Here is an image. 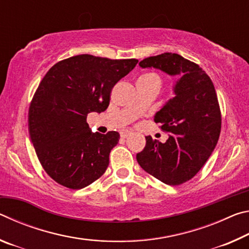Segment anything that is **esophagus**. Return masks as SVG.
Listing matches in <instances>:
<instances>
[{
  "instance_id": "esophagus-1",
  "label": "esophagus",
  "mask_w": 249,
  "mask_h": 249,
  "mask_svg": "<svg viewBox=\"0 0 249 249\" xmlns=\"http://www.w3.org/2000/svg\"><path fill=\"white\" fill-rule=\"evenodd\" d=\"M120 134H121L122 138H126V137H128L130 134H132V132H130V130H128V129H124V130H122Z\"/></svg>"
}]
</instances>
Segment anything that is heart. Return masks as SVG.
Returning <instances> with one entry per match:
<instances>
[{
  "label": "heart",
  "instance_id": "obj_1",
  "mask_svg": "<svg viewBox=\"0 0 249 249\" xmlns=\"http://www.w3.org/2000/svg\"><path fill=\"white\" fill-rule=\"evenodd\" d=\"M137 82H144V83H156L159 84L161 83V78L160 75L155 73V72H147L145 74H142L140 78H138Z\"/></svg>",
  "mask_w": 249,
  "mask_h": 249
}]
</instances>
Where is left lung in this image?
Segmentation results:
<instances>
[{"mask_svg":"<svg viewBox=\"0 0 249 249\" xmlns=\"http://www.w3.org/2000/svg\"><path fill=\"white\" fill-rule=\"evenodd\" d=\"M142 68L168 74H181L176 96L155 115V123L169 133L166 142L148 135L146 146L136 155L137 162L149 175L169 185L192 179L212 154L221 133L222 115L212 80L199 65L178 53H163L145 58Z\"/></svg>","mask_w":249,"mask_h":249,"instance_id":"obj_1","label":"left lung"}]
</instances>
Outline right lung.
Masks as SVG:
<instances>
[{
    "mask_svg": "<svg viewBox=\"0 0 249 249\" xmlns=\"http://www.w3.org/2000/svg\"><path fill=\"white\" fill-rule=\"evenodd\" d=\"M137 62L78 54L57 62L40 81L29 105L28 130L40 165L57 183L79 190L107 170L120 134L92 133L87 116L107 108L113 87Z\"/></svg>",
    "mask_w": 249,
    "mask_h": 249,
    "instance_id": "add662e5",
    "label": "right lung"
}]
</instances>
